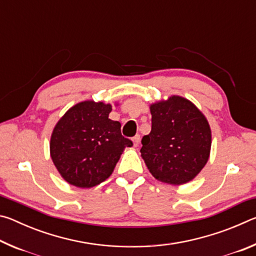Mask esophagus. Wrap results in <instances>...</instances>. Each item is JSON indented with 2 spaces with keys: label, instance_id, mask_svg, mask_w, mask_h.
Returning <instances> with one entry per match:
<instances>
[{
  "label": "esophagus",
  "instance_id": "34e87169",
  "mask_svg": "<svg viewBox=\"0 0 256 256\" xmlns=\"http://www.w3.org/2000/svg\"><path fill=\"white\" fill-rule=\"evenodd\" d=\"M132 141H133V146H138V144H140V136H134V138H132Z\"/></svg>",
  "mask_w": 256,
  "mask_h": 256
}]
</instances>
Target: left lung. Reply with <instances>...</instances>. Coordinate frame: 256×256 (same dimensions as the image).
Masks as SVG:
<instances>
[{"label": "left lung", "instance_id": "8db88e82", "mask_svg": "<svg viewBox=\"0 0 256 256\" xmlns=\"http://www.w3.org/2000/svg\"><path fill=\"white\" fill-rule=\"evenodd\" d=\"M150 112L152 126L142 138V159L156 180L172 185L188 183L209 160V122L192 102L180 96L151 104Z\"/></svg>", "mask_w": 256, "mask_h": 256}]
</instances>
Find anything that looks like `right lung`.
<instances>
[{"mask_svg":"<svg viewBox=\"0 0 256 256\" xmlns=\"http://www.w3.org/2000/svg\"><path fill=\"white\" fill-rule=\"evenodd\" d=\"M110 104L84 100L72 106L56 123L50 142V157L68 184L90 188L102 183L131 140L120 123L108 118Z\"/></svg>","mask_w":256,"mask_h":256,"instance_id":"obj_1","label":"right lung"}]
</instances>
